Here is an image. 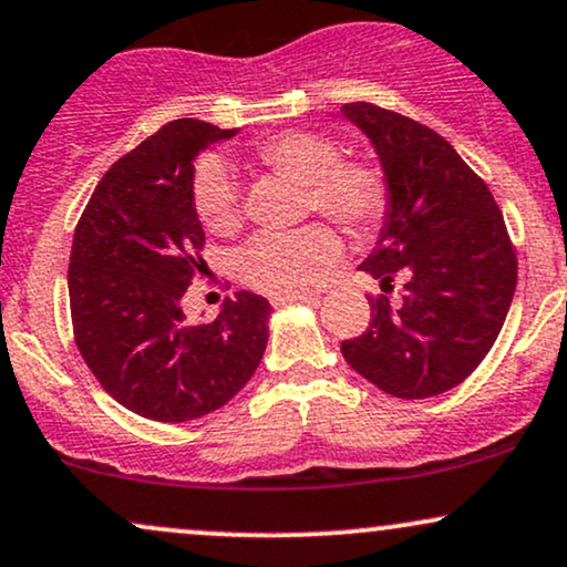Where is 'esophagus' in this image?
<instances>
[{"label": "esophagus", "mask_w": 567, "mask_h": 567, "mask_svg": "<svg viewBox=\"0 0 567 567\" xmlns=\"http://www.w3.org/2000/svg\"><path fill=\"white\" fill-rule=\"evenodd\" d=\"M317 296H290V298H271L275 306H290V303H317Z\"/></svg>", "instance_id": "1"}]
</instances>
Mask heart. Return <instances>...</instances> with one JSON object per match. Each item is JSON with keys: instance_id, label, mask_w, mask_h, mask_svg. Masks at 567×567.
<instances>
[{"instance_id": "obj_1", "label": "heart", "mask_w": 567, "mask_h": 567, "mask_svg": "<svg viewBox=\"0 0 567 567\" xmlns=\"http://www.w3.org/2000/svg\"><path fill=\"white\" fill-rule=\"evenodd\" d=\"M266 172L303 187V208L317 210L353 237H370L388 214L385 174L367 161H340L336 140L292 128L254 147ZM195 216L210 235L229 237L243 227L240 189L221 158H203L193 176ZM340 256L336 231L311 224L290 235H261L245 248L240 269L250 288L275 298L317 290Z\"/></svg>"}]
</instances>
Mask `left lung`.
<instances>
[{"instance_id": "1", "label": "left lung", "mask_w": 567, "mask_h": 567, "mask_svg": "<svg viewBox=\"0 0 567 567\" xmlns=\"http://www.w3.org/2000/svg\"><path fill=\"white\" fill-rule=\"evenodd\" d=\"M383 166L388 214L359 266L399 303L372 298L370 327L340 351L361 378L399 399L460 385L499 336L517 285V258L486 182L433 128L372 102L340 107Z\"/></svg>"}]
</instances>
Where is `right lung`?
<instances>
[{"instance_id": "obj_1", "label": "right lung", "mask_w": 567, "mask_h": 567, "mask_svg": "<svg viewBox=\"0 0 567 567\" xmlns=\"http://www.w3.org/2000/svg\"><path fill=\"white\" fill-rule=\"evenodd\" d=\"M237 128L172 121L115 161L73 231L68 296L76 346L100 385L134 414L187 422L224 406L254 378L271 306L240 290L214 322L182 298L206 271L193 208L195 158Z\"/></svg>"}]
</instances>
